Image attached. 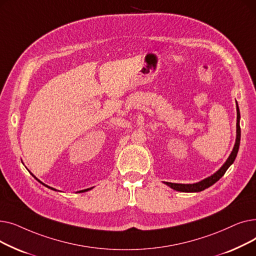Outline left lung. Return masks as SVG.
<instances>
[{"label":"left lung","instance_id":"left-lung-1","mask_svg":"<svg viewBox=\"0 0 256 256\" xmlns=\"http://www.w3.org/2000/svg\"><path fill=\"white\" fill-rule=\"evenodd\" d=\"M240 110H238V106L236 102V143L234 146V150L230 154V156H228L226 162L223 164V166L217 171L214 172L212 176L202 180L196 184H174V182H164L167 186H169L171 189L178 191V192H186V193H192V192H201L210 186H212L214 182H217L226 172V170L230 167V165L234 162V160L236 158L238 152V147H240Z\"/></svg>","mask_w":256,"mask_h":256}]
</instances>
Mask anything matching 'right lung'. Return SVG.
I'll return each instance as SVG.
<instances>
[{
	"instance_id": "1",
	"label": "right lung",
	"mask_w": 256,
	"mask_h": 256,
	"mask_svg": "<svg viewBox=\"0 0 256 256\" xmlns=\"http://www.w3.org/2000/svg\"><path fill=\"white\" fill-rule=\"evenodd\" d=\"M32 176H33V174H32ZM34 178H35V176H34ZM36 180H37V178H36ZM38 180V182H40V184H44V186H48V188H50V189H52V190H54V191H57V190H56V189H54V188H50V186H46V184H44V182H40V180ZM89 190H91V188H90V189H86V190H82V191H78V193H80V192H86V191H89Z\"/></svg>"
}]
</instances>
